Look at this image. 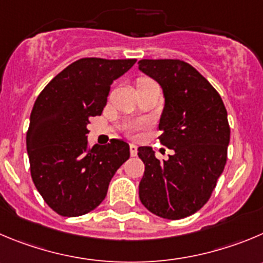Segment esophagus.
<instances>
[{
	"mask_svg": "<svg viewBox=\"0 0 263 263\" xmlns=\"http://www.w3.org/2000/svg\"><path fill=\"white\" fill-rule=\"evenodd\" d=\"M129 153H131L132 157L137 156V146L135 145V144H131V145H129Z\"/></svg>",
	"mask_w": 263,
	"mask_h": 263,
	"instance_id": "esophagus-1",
	"label": "esophagus"
}]
</instances>
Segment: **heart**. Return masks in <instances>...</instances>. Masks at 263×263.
<instances>
[{"label": "heart", "instance_id": "1", "mask_svg": "<svg viewBox=\"0 0 263 263\" xmlns=\"http://www.w3.org/2000/svg\"><path fill=\"white\" fill-rule=\"evenodd\" d=\"M141 128V123H134L131 124V126L128 127V134L132 135V136H135V135L137 134V131Z\"/></svg>", "mask_w": 263, "mask_h": 263}]
</instances>
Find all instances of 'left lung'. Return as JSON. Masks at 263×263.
Instances as JSON below:
<instances>
[{"label": "left lung", "instance_id": "obj_1", "mask_svg": "<svg viewBox=\"0 0 263 263\" xmlns=\"http://www.w3.org/2000/svg\"><path fill=\"white\" fill-rule=\"evenodd\" d=\"M139 70L163 90L158 139L174 151L161 162L151 146L137 149L145 165L140 201L161 218L190 217L209 201L224 168L230 144L227 110L214 87L184 61L141 60Z\"/></svg>", "mask_w": 263, "mask_h": 263}]
</instances>
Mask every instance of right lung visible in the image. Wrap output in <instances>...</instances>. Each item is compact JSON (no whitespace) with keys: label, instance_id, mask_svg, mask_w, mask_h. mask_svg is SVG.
<instances>
[{"label":"right lung","instance_id":"obj_1","mask_svg":"<svg viewBox=\"0 0 263 263\" xmlns=\"http://www.w3.org/2000/svg\"><path fill=\"white\" fill-rule=\"evenodd\" d=\"M135 62L82 58L54 76L36 98L27 131L31 176L44 201L62 217L96 209L129 158L123 140L89 148L87 135L89 119L106 105L110 85Z\"/></svg>","mask_w":263,"mask_h":263}]
</instances>
